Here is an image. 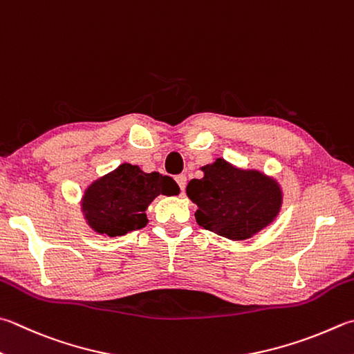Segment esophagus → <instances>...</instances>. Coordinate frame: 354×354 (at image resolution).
Returning <instances> with one entry per match:
<instances>
[{"label":"esophagus","mask_w":354,"mask_h":354,"mask_svg":"<svg viewBox=\"0 0 354 354\" xmlns=\"http://www.w3.org/2000/svg\"><path fill=\"white\" fill-rule=\"evenodd\" d=\"M176 182L178 183L180 189H182V192H183V191H185V188H186V176H185V174H180V176H177V177H176Z\"/></svg>","instance_id":"34e87169"}]
</instances>
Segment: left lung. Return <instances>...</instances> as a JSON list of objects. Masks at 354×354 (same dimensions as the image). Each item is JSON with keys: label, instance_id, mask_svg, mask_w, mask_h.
<instances>
[{"label": "left lung", "instance_id": "8db88e82", "mask_svg": "<svg viewBox=\"0 0 354 354\" xmlns=\"http://www.w3.org/2000/svg\"><path fill=\"white\" fill-rule=\"evenodd\" d=\"M200 169L203 177L191 180L186 196L197 205V223L205 230L230 240H246L277 218L283 189L276 177L239 168L222 157Z\"/></svg>", "mask_w": 354, "mask_h": 354}]
</instances>
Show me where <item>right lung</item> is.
Segmentation results:
<instances>
[{
    "mask_svg": "<svg viewBox=\"0 0 354 354\" xmlns=\"http://www.w3.org/2000/svg\"><path fill=\"white\" fill-rule=\"evenodd\" d=\"M178 192V185L169 176L122 163L88 185L80 200V211L97 234L118 237L146 226V209L160 194L171 197Z\"/></svg>",
    "mask_w": 354,
    "mask_h": 354,
    "instance_id": "obj_1",
    "label": "right lung"
}]
</instances>
